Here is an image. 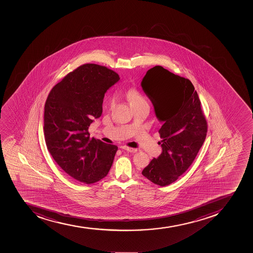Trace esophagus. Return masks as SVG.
Returning a JSON list of instances; mask_svg holds the SVG:
<instances>
[{
	"label": "esophagus",
	"instance_id": "34e87169",
	"mask_svg": "<svg viewBox=\"0 0 253 253\" xmlns=\"http://www.w3.org/2000/svg\"><path fill=\"white\" fill-rule=\"evenodd\" d=\"M121 148H122V149L126 150V151H127V152H136L137 151V150L136 149V148H132V147H126V146H123V147H121Z\"/></svg>",
	"mask_w": 253,
	"mask_h": 253
}]
</instances>
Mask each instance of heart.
Masks as SVG:
<instances>
[{
	"label": "heart",
	"instance_id": "b5f03b06",
	"mask_svg": "<svg viewBox=\"0 0 253 253\" xmlns=\"http://www.w3.org/2000/svg\"><path fill=\"white\" fill-rule=\"evenodd\" d=\"M127 98L129 99L132 106L140 105V104L147 103V100L139 91L137 89H130L127 92ZM116 96H112L109 101V106H112L116 103Z\"/></svg>",
	"mask_w": 253,
	"mask_h": 253
}]
</instances>
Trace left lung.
<instances>
[{
    "instance_id": "1",
    "label": "left lung",
    "mask_w": 253,
    "mask_h": 253,
    "mask_svg": "<svg viewBox=\"0 0 253 253\" xmlns=\"http://www.w3.org/2000/svg\"><path fill=\"white\" fill-rule=\"evenodd\" d=\"M142 87L154 106L162 153L142 170L157 185L167 186L189 168L204 142L207 122L198 92L190 80L157 65L143 78Z\"/></svg>"
}]
</instances>
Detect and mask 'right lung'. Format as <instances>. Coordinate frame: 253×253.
I'll list each match as a JSON object with an SVG mask.
<instances>
[{"mask_svg": "<svg viewBox=\"0 0 253 253\" xmlns=\"http://www.w3.org/2000/svg\"><path fill=\"white\" fill-rule=\"evenodd\" d=\"M120 80L106 66L84 64L70 72L49 92L43 131L50 154L58 166L81 183L106 177L118 147L90 137L88 127L102 113L105 92Z\"/></svg>", "mask_w": 253, "mask_h": 253, "instance_id": "right-lung-1", "label": "right lung"}]
</instances>
